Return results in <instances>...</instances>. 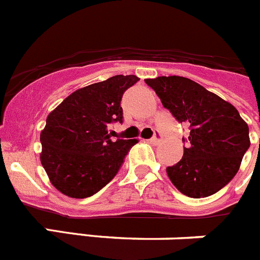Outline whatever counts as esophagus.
I'll use <instances>...</instances> for the list:
<instances>
[{"instance_id":"34e87169","label":"esophagus","mask_w":260,"mask_h":260,"mask_svg":"<svg viewBox=\"0 0 260 260\" xmlns=\"http://www.w3.org/2000/svg\"><path fill=\"white\" fill-rule=\"evenodd\" d=\"M148 142H150L151 144H158V143H160V138H157V137H156V135H155V137L151 138V139H150V141H148Z\"/></svg>"}]
</instances>
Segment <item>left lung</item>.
<instances>
[{
	"label": "left lung",
	"mask_w": 260,
	"mask_h": 260,
	"mask_svg": "<svg viewBox=\"0 0 260 260\" xmlns=\"http://www.w3.org/2000/svg\"><path fill=\"white\" fill-rule=\"evenodd\" d=\"M144 82L178 122L190 125L182 158L167 168L169 180L190 198L219 191L236 176L250 147L247 123L231 103L189 78L171 75Z\"/></svg>",
	"instance_id": "left-lung-1"
}]
</instances>
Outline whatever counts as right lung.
Wrapping results in <instances>:
<instances>
[{
	"label": "right lung",
	"instance_id": "right-lung-1",
	"mask_svg": "<svg viewBox=\"0 0 260 260\" xmlns=\"http://www.w3.org/2000/svg\"><path fill=\"white\" fill-rule=\"evenodd\" d=\"M137 75H114L79 88L53 109L41 130L40 161L52 183L70 198L96 194L113 180L137 139H112L122 122L121 99Z\"/></svg>",
	"mask_w": 260,
	"mask_h": 260
}]
</instances>
